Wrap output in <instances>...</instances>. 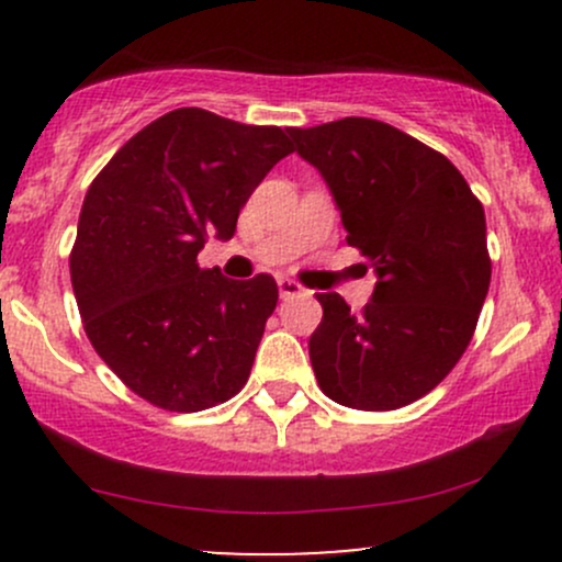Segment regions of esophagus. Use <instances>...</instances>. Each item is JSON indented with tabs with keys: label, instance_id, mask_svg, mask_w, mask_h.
I'll return each mask as SVG.
<instances>
[{
	"label": "esophagus",
	"instance_id": "34e87169",
	"mask_svg": "<svg viewBox=\"0 0 562 562\" xmlns=\"http://www.w3.org/2000/svg\"><path fill=\"white\" fill-rule=\"evenodd\" d=\"M277 288H280V299H295V295H303V288L290 277H280L277 280Z\"/></svg>",
	"mask_w": 562,
	"mask_h": 562
}]
</instances>
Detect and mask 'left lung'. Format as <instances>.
Instances as JSON below:
<instances>
[{"label":"left lung","mask_w":562,"mask_h":562,"mask_svg":"<svg viewBox=\"0 0 562 562\" xmlns=\"http://www.w3.org/2000/svg\"><path fill=\"white\" fill-rule=\"evenodd\" d=\"M288 134L325 179L346 243L378 277L362 314L338 293H317L322 322L308 357L319 389L364 412L417 402L460 362L486 301L483 205L449 158L383 121Z\"/></svg>","instance_id":"obj_1"}]
</instances>
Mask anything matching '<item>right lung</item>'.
<instances>
[{"label": "right lung", "mask_w": 562, "mask_h": 562, "mask_svg": "<svg viewBox=\"0 0 562 562\" xmlns=\"http://www.w3.org/2000/svg\"><path fill=\"white\" fill-rule=\"evenodd\" d=\"M290 153L282 128L179 108L134 134L87 190L70 254L83 330L160 409H209L248 380L277 282L227 280L198 254L211 235H235L250 192Z\"/></svg>", "instance_id": "1"}]
</instances>
